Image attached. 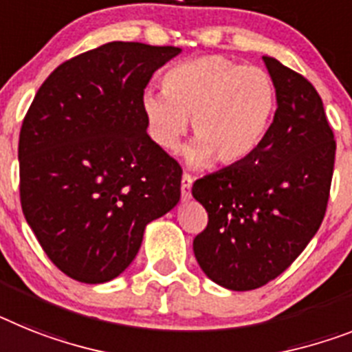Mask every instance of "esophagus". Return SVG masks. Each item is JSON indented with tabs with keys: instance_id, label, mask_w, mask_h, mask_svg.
Here are the masks:
<instances>
[{
	"instance_id": "esophagus-1",
	"label": "esophagus",
	"mask_w": 352,
	"mask_h": 352,
	"mask_svg": "<svg viewBox=\"0 0 352 352\" xmlns=\"http://www.w3.org/2000/svg\"><path fill=\"white\" fill-rule=\"evenodd\" d=\"M191 186H193V177L190 173H184L182 175V181H181V193H182V199H190L191 195Z\"/></svg>"
}]
</instances>
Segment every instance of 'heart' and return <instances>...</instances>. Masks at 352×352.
Listing matches in <instances>:
<instances>
[{
	"instance_id": "b5f03b06",
	"label": "heart",
	"mask_w": 352,
	"mask_h": 352,
	"mask_svg": "<svg viewBox=\"0 0 352 352\" xmlns=\"http://www.w3.org/2000/svg\"><path fill=\"white\" fill-rule=\"evenodd\" d=\"M162 89L141 98L150 134L162 148L177 150L191 118L195 141L186 155L193 166L211 157L220 164L245 161L265 140L277 109L270 73L223 55L170 67Z\"/></svg>"
}]
</instances>
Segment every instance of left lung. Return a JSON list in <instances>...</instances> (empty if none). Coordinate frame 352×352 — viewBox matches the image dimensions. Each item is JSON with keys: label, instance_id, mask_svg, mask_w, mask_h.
Listing matches in <instances>:
<instances>
[{"label": "left lung", "instance_id": "1", "mask_svg": "<svg viewBox=\"0 0 352 352\" xmlns=\"http://www.w3.org/2000/svg\"><path fill=\"white\" fill-rule=\"evenodd\" d=\"M277 109L256 152L206 175L193 197L208 211L195 236L200 268L217 285L256 290L290 267L326 214L336 141L317 89L274 57H263Z\"/></svg>", "mask_w": 352, "mask_h": 352}]
</instances>
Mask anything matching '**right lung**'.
<instances>
[{
	"instance_id": "right-lung-1",
	"label": "right lung",
	"mask_w": 352,
	"mask_h": 352,
	"mask_svg": "<svg viewBox=\"0 0 352 352\" xmlns=\"http://www.w3.org/2000/svg\"><path fill=\"white\" fill-rule=\"evenodd\" d=\"M175 46L114 41L62 62L19 134L21 208L52 263L100 285L135 258L146 223L181 199L182 168L146 134L141 98Z\"/></svg>"
}]
</instances>
